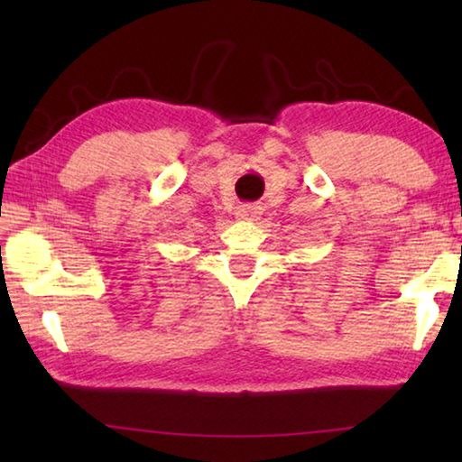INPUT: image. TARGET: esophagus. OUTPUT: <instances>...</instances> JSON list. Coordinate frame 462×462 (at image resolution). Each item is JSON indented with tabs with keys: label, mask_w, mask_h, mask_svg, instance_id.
Instances as JSON below:
<instances>
[{
	"label": "esophagus",
	"mask_w": 462,
	"mask_h": 462,
	"mask_svg": "<svg viewBox=\"0 0 462 462\" xmlns=\"http://www.w3.org/2000/svg\"><path fill=\"white\" fill-rule=\"evenodd\" d=\"M259 214H261V208L253 206V203H245V206H240L238 212H236L240 220H254V217Z\"/></svg>",
	"instance_id": "esophagus-1"
}]
</instances>
